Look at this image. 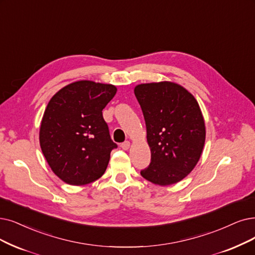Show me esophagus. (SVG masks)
Segmentation results:
<instances>
[{
    "instance_id": "34e87169",
    "label": "esophagus",
    "mask_w": 255,
    "mask_h": 255,
    "mask_svg": "<svg viewBox=\"0 0 255 255\" xmlns=\"http://www.w3.org/2000/svg\"><path fill=\"white\" fill-rule=\"evenodd\" d=\"M121 148L122 149H125V150H127V149H128L129 148V146H130V143H129V141H125L124 143H121Z\"/></svg>"
}]
</instances>
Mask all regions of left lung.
<instances>
[{
  "label": "left lung",
  "mask_w": 255,
  "mask_h": 255,
  "mask_svg": "<svg viewBox=\"0 0 255 255\" xmlns=\"http://www.w3.org/2000/svg\"><path fill=\"white\" fill-rule=\"evenodd\" d=\"M150 148V163L140 174L160 186L175 184L195 168L205 143V122L198 101L171 81L135 87Z\"/></svg>",
  "instance_id": "left-lung-1"
}]
</instances>
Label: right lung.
Instances as JSON below:
<instances>
[{
  "instance_id": "obj_1",
  "label": "right lung",
  "mask_w": 255,
  "mask_h": 255,
  "mask_svg": "<svg viewBox=\"0 0 255 255\" xmlns=\"http://www.w3.org/2000/svg\"><path fill=\"white\" fill-rule=\"evenodd\" d=\"M116 92L113 85L79 80L50 99L40 122L39 144L51 169L67 184L86 185L105 174L117 144L103 110Z\"/></svg>"
}]
</instances>
